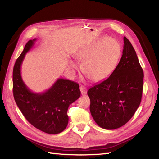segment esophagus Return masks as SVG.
<instances>
[{
  "mask_svg": "<svg viewBox=\"0 0 159 159\" xmlns=\"http://www.w3.org/2000/svg\"><path fill=\"white\" fill-rule=\"evenodd\" d=\"M80 90L83 95H85V94H86V93H87V89H86V88L83 85L80 86Z\"/></svg>",
  "mask_w": 159,
  "mask_h": 159,
  "instance_id": "1",
  "label": "esophagus"
}]
</instances>
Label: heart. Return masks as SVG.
<instances>
[{"label":"heart","mask_w":159,"mask_h":159,"mask_svg":"<svg viewBox=\"0 0 159 159\" xmlns=\"http://www.w3.org/2000/svg\"><path fill=\"white\" fill-rule=\"evenodd\" d=\"M121 47L116 39L102 37L90 44L85 45L73 53L77 61H83L81 70L92 80L98 81L107 78L119 60ZM77 63L70 62L68 70L74 74Z\"/></svg>","instance_id":"b5f03b06"}]
</instances>
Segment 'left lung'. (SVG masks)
I'll list each match as a JSON object with an SVG mask.
<instances>
[{
  "label": "left lung",
  "instance_id": "left-lung-1",
  "mask_svg": "<svg viewBox=\"0 0 159 159\" xmlns=\"http://www.w3.org/2000/svg\"><path fill=\"white\" fill-rule=\"evenodd\" d=\"M143 77L136 53L124 37L122 56L116 68L108 78L88 91L91 115L100 127L116 129L134 116L142 99Z\"/></svg>",
  "mask_w": 159,
  "mask_h": 159
}]
</instances>
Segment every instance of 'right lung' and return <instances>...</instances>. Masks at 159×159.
Here are the masks:
<instances>
[{
  "label": "right lung",
  "mask_w": 159,
  "mask_h": 159,
  "mask_svg": "<svg viewBox=\"0 0 159 159\" xmlns=\"http://www.w3.org/2000/svg\"><path fill=\"white\" fill-rule=\"evenodd\" d=\"M37 39H30L17 58L13 69V95L17 106L32 125L48 134H57L67 127V110L80 96L77 83L57 79L51 87L42 93L32 92L25 84L21 67L25 55L33 47Z\"/></svg>",
  "instance_id": "right-lung-1"
}]
</instances>
